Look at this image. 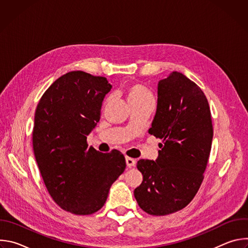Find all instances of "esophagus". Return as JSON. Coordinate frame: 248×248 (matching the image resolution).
<instances>
[{"label": "esophagus", "mask_w": 248, "mask_h": 248, "mask_svg": "<svg viewBox=\"0 0 248 248\" xmlns=\"http://www.w3.org/2000/svg\"><path fill=\"white\" fill-rule=\"evenodd\" d=\"M125 162H126V166L128 168H131V167H134L135 166V160L130 158V157H126L125 158Z\"/></svg>", "instance_id": "obj_1"}]
</instances>
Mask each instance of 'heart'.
<instances>
[{
	"instance_id": "1",
	"label": "heart",
	"mask_w": 248,
	"mask_h": 248,
	"mask_svg": "<svg viewBox=\"0 0 248 248\" xmlns=\"http://www.w3.org/2000/svg\"><path fill=\"white\" fill-rule=\"evenodd\" d=\"M124 93L129 104L146 102L149 100H153V95L151 91L143 84L138 82H130L125 85L124 89ZM108 102V98L105 99L104 105Z\"/></svg>"
}]
</instances>
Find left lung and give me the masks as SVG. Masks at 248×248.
<instances>
[{"label":"left lung","mask_w":248,"mask_h":248,"mask_svg":"<svg viewBox=\"0 0 248 248\" xmlns=\"http://www.w3.org/2000/svg\"><path fill=\"white\" fill-rule=\"evenodd\" d=\"M148 132L163 144L156 161L137 162L143 181L134 197L146 213L165 216L188 205L204 179L213 125L201 88L178 72L160 80L157 111Z\"/></svg>","instance_id":"obj_1"}]
</instances>
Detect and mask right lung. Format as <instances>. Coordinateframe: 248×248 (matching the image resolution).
Here are the masks:
<instances>
[{"label": "right lung", "instance_id": "right-lung-1", "mask_svg": "<svg viewBox=\"0 0 248 248\" xmlns=\"http://www.w3.org/2000/svg\"><path fill=\"white\" fill-rule=\"evenodd\" d=\"M111 88L106 78L70 72L45 91L35 111V159L51 197L72 214L91 215L100 210L126 167L120 151L101 153L86 141Z\"/></svg>", "mask_w": 248, "mask_h": 248}]
</instances>
